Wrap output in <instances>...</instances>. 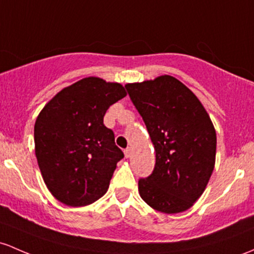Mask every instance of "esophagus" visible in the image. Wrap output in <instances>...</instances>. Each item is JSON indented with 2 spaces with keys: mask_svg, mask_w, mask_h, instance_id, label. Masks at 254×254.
<instances>
[{
  "mask_svg": "<svg viewBox=\"0 0 254 254\" xmlns=\"http://www.w3.org/2000/svg\"><path fill=\"white\" fill-rule=\"evenodd\" d=\"M124 154H125V158H129L130 155H131V149L127 148V149L124 150Z\"/></svg>",
  "mask_w": 254,
  "mask_h": 254,
  "instance_id": "esophagus-1",
  "label": "esophagus"
}]
</instances>
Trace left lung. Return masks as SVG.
<instances>
[{
  "label": "left lung",
  "mask_w": 254,
  "mask_h": 254,
  "mask_svg": "<svg viewBox=\"0 0 254 254\" xmlns=\"http://www.w3.org/2000/svg\"><path fill=\"white\" fill-rule=\"evenodd\" d=\"M155 149L152 174L138 180L154 210L178 213L204 193L216 158V131L204 106L180 80L161 76L125 85Z\"/></svg>",
  "instance_id": "left-lung-1"
}]
</instances>
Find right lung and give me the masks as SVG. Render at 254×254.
Returning a JSON list of instances; mask_svg holds the SVG:
<instances>
[{
  "instance_id": "add662e5",
  "label": "right lung",
  "mask_w": 254,
  "mask_h": 254,
  "mask_svg": "<svg viewBox=\"0 0 254 254\" xmlns=\"http://www.w3.org/2000/svg\"><path fill=\"white\" fill-rule=\"evenodd\" d=\"M127 95L118 83L88 77L63 89L35 123V150L49 191L63 204H93L107 191L124 153L105 127L111 105Z\"/></svg>"
}]
</instances>
